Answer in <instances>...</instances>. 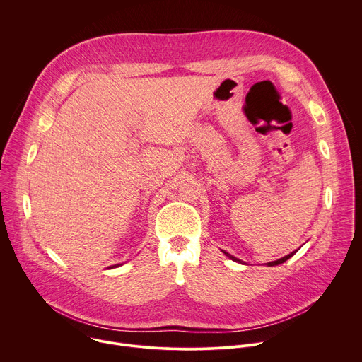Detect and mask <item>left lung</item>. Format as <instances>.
<instances>
[{"label":"left lung","mask_w":362,"mask_h":362,"mask_svg":"<svg viewBox=\"0 0 362 362\" xmlns=\"http://www.w3.org/2000/svg\"><path fill=\"white\" fill-rule=\"evenodd\" d=\"M296 250H298V249H296ZM296 250H295V252H291L289 255H286V256H284V257H281V259H278V261H272V262H268L267 265H268V267H276V265H281V264H284L285 261H288L291 256H293V255L296 253ZM223 253H225V255L229 257V259H232V261H235V262H239V264H243L240 259H238V257L232 256L230 253H228V252H225V250H223Z\"/></svg>","instance_id":"left-lung-1"}]
</instances>
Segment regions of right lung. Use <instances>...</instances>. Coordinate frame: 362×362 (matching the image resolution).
<instances>
[{"label":"right lung","instance_id":"1","mask_svg":"<svg viewBox=\"0 0 362 362\" xmlns=\"http://www.w3.org/2000/svg\"><path fill=\"white\" fill-rule=\"evenodd\" d=\"M117 267H120V265H119V264H117V265H113V267H109V268H110V269H112V268H117Z\"/></svg>","mask_w":362,"mask_h":362}]
</instances>
